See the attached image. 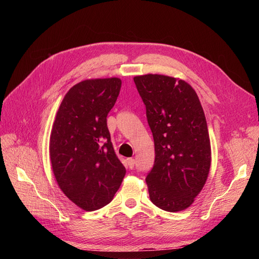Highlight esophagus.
Returning a JSON list of instances; mask_svg holds the SVG:
<instances>
[{"label":"esophagus","instance_id":"34e87169","mask_svg":"<svg viewBox=\"0 0 259 259\" xmlns=\"http://www.w3.org/2000/svg\"><path fill=\"white\" fill-rule=\"evenodd\" d=\"M127 166L132 169L133 167H134V165H135V160L133 159V158H130V159H127Z\"/></svg>","mask_w":259,"mask_h":259}]
</instances>
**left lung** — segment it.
<instances>
[{
	"label": "left lung",
	"instance_id": "8db88e82",
	"mask_svg": "<svg viewBox=\"0 0 259 259\" xmlns=\"http://www.w3.org/2000/svg\"><path fill=\"white\" fill-rule=\"evenodd\" d=\"M134 82L154 140V165L146 178L149 197L163 210H184L204 187L211 161L200 99L190 84L173 76L137 75Z\"/></svg>",
	"mask_w": 259,
	"mask_h": 259
}]
</instances>
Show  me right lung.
<instances>
[{
  "instance_id": "obj_1",
  "label": "right lung",
  "mask_w": 259,
  "mask_h": 259,
  "mask_svg": "<svg viewBox=\"0 0 259 259\" xmlns=\"http://www.w3.org/2000/svg\"><path fill=\"white\" fill-rule=\"evenodd\" d=\"M121 84L119 77L75 84L62 99L52 127L54 176L66 197L88 211L110 203L126 173L107 127Z\"/></svg>"
}]
</instances>
